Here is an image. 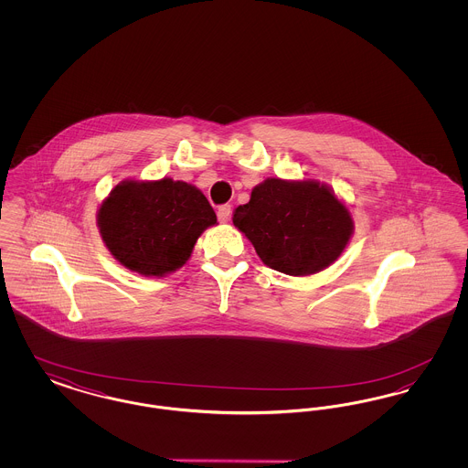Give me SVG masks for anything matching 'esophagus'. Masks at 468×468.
<instances>
[{
	"instance_id": "esophagus-1",
	"label": "esophagus",
	"mask_w": 468,
	"mask_h": 468,
	"mask_svg": "<svg viewBox=\"0 0 468 468\" xmlns=\"http://www.w3.org/2000/svg\"><path fill=\"white\" fill-rule=\"evenodd\" d=\"M229 218H231V205H221V207L218 208V219H219V223H228Z\"/></svg>"
}]
</instances>
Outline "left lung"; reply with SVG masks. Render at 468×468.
Segmentation results:
<instances>
[{
  "mask_svg": "<svg viewBox=\"0 0 468 468\" xmlns=\"http://www.w3.org/2000/svg\"><path fill=\"white\" fill-rule=\"evenodd\" d=\"M233 224L267 267L303 277L330 267L349 244L347 207L317 180L267 178L233 212Z\"/></svg>",
  "mask_w": 468,
  "mask_h": 468,
  "instance_id": "left-lung-1",
  "label": "left lung"
}]
</instances>
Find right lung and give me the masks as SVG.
I'll return each instance as SVG.
<instances>
[{
  "instance_id": "right-lung-1",
  "label": "right lung",
  "mask_w": 468,
  "mask_h": 468,
  "mask_svg": "<svg viewBox=\"0 0 468 468\" xmlns=\"http://www.w3.org/2000/svg\"><path fill=\"white\" fill-rule=\"evenodd\" d=\"M112 256L145 277H163L191 258L198 237L218 223L198 187L174 180H122L98 210Z\"/></svg>"
}]
</instances>
